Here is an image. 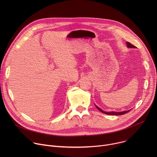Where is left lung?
<instances>
[{"label": "left lung", "mask_w": 157, "mask_h": 157, "mask_svg": "<svg viewBox=\"0 0 157 157\" xmlns=\"http://www.w3.org/2000/svg\"><path fill=\"white\" fill-rule=\"evenodd\" d=\"M126 44H127V47L128 48H136V47H135L134 45H133V44H132L130 43H129V42H127L126 43ZM96 107H97V109L99 110V111H101V113H104V114H107V115H115V116H121V115H123V114H126V113H128V112L131 110H125V111H122V112H115V111H111V112H105V111H104L103 110H102V109H101L99 107H98V106H96Z\"/></svg>", "instance_id": "obj_1"}]
</instances>
